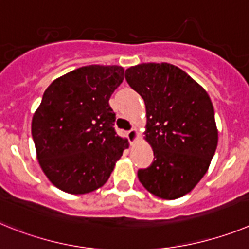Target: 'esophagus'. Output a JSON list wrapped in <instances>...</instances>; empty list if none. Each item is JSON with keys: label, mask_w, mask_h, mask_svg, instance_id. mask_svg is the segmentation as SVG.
I'll list each match as a JSON object with an SVG mask.
<instances>
[{"label": "esophagus", "mask_w": 249, "mask_h": 249, "mask_svg": "<svg viewBox=\"0 0 249 249\" xmlns=\"http://www.w3.org/2000/svg\"><path fill=\"white\" fill-rule=\"evenodd\" d=\"M138 135H139V133L136 129H131L127 131V139H129V141L131 142V144H133V142H135L136 139H138Z\"/></svg>", "instance_id": "esophagus-1"}]
</instances>
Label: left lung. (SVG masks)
<instances>
[{"label": "left lung", "mask_w": 249, "mask_h": 249, "mask_svg": "<svg viewBox=\"0 0 249 249\" xmlns=\"http://www.w3.org/2000/svg\"><path fill=\"white\" fill-rule=\"evenodd\" d=\"M125 79L144 99L146 140L154 161L138 171L155 196L175 200L189 194L207 172L218 141L214 110L205 89L169 63L130 67Z\"/></svg>", "instance_id": "8db88e82"}]
</instances>
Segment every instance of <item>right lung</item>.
<instances>
[{
  "mask_svg": "<svg viewBox=\"0 0 249 249\" xmlns=\"http://www.w3.org/2000/svg\"><path fill=\"white\" fill-rule=\"evenodd\" d=\"M124 79L119 66H87L46 89L32 119L37 158L49 181L83 195L108 181L127 140L114 129L109 99Z\"/></svg>",
  "mask_w": 249,
  "mask_h": 249,
  "instance_id": "1",
  "label": "right lung"
}]
</instances>
